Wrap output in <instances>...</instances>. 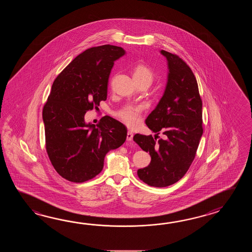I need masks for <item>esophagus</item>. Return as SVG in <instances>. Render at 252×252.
<instances>
[{"mask_svg": "<svg viewBox=\"0 0 252 252\" xmlns=\"http://www.w3.org/2000/svg\"><path fill=\"white\" fill-rule=\"evenodd\" d=\"M133 139V133H132V131H128V133H127V140L128 141H131Z\"/></svg>", "mask_w": 252, "mask_h": 252, "instance_id": "1", "label": "esophagus"}]
</instances>
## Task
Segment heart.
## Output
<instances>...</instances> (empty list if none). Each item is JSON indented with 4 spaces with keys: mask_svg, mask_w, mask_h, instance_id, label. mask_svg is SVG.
<instances>
[{
    "mask_svg": "<svg viewBox=\"0 0 252 252\" xmlns=\"http://www.w3.org/2000/svg\"><path fill=\"white\" fill-rule=\"evenodd\" d=\"M132 76L136 84L137 83H146L149 86L154 79V74L152 70L148 65L144 64H136L132 70ZM142 111L141 106H132L128 105L124 107L120 113L119 117L128 126H135L139 122L140 113Z\"/></svg>",
    "mask_w": 252,
    "mask_h": 252,
    "instance_id": "heart-1",
    "label": "heart"
}]
</instances>
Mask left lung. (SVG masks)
<instances>
[{"label":"left lung","mask_w":252,"mask_h":252,"mask_svg":"<svg viewBox=\"0 0 252 252\" xmlns=\"http://www.w3.org/2000/svg\"><path fill=\"white\" fill-rule=\"evenodd\" d=\"M167 61L166 88L146 124L158 136L136 134L133 140L150 152V165L138 170L139 179L150 187L165 188L180 180L195 157L203 135L202 100L191 68L177 55L160 50Z\"/></svg>","instance_id":"left-lung-1"}]
</instances>
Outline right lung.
I'll return each instance as SVG.
<instances>
[{
    "mask_svg": "<svg viewBox=\"0 0 252 252\" xmlns=\"http://www.w3.org/2000/svg\"><path fill=\"white\" fill-rule=\"evenodd\" d=\"M124 48L102 45L78 55L54 81L44 105L46 149L62 177L83 183L96 177L110 150L124 144L127 128L105 116L99 124L86 123V112L107 98L108 79Z\"/></svg>",
    "mask_w": 252,
    "mask_h": 252,
    "instance_id": "add662e5",
    "label": "right lung"
}]
</instances>
